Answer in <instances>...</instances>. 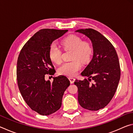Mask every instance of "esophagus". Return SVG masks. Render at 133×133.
I'll use <instances>...</instances> for the list:
<instances>
[{
	"label": "esophagus",
	"mask_w": 133,
	"mask_h": 133,
	"mask_svg": "<svg viewBox=\"0 0 133 133\" xmlns=\"http://www.w3.org/2000/svg\"><path fill=\"white\" fill-rule=\"evenodd\" d=\"M69 79L70 80V83H71V84L75 82V78L73 77H69Z\"/></svg>",
	"instance_id": "1"
}]
</instances>
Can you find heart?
I'll return each instance as SVG.
<instances>
[{
  "instance_id": "heart-1",
  "label": "heart",
  "mask_w": 133,
  "mask_h": 133,
  "mask_svg": "<svg viewBox=\"0 0 133 133\" xmlns=\"http://www.w3.org/2000/svg\"><path fill=\"white\" fill-rule=\"evenodd\" d=\"M64 49L71 50L70 62L64 63L59 67L58 71L60 75L75 76L82 67L83 62H87L90 59L93 49L90 43L82 40L80 37L71 35L65 37L61 42ZM49 57L53 63L59 64L62 62V50L55 43H51L49 49Z\"/></svg>"
}]
</instances>
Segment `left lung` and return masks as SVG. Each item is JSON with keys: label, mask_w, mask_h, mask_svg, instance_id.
I'll return each mask as SVG.
<instances>
[{"label": "left lung", "mask_w": 133, "mask_h": 133, "mask_svg": "<svg viewBox=\"0 0 133 133\" xmlns=\"http://www.w3.org/2000/svg\"><path fill=\"white\" fill-rule=\"evenodd\" d=\"M91 40L93 58L83 71L88 80H76L78 88V102L85 109L97 111L109 104L115 94L120 78V67L117 54L110 42L93 29H79ZM91 80L93 83H90Z\"/></svg>", "instance_id": "1"}]
</instances>
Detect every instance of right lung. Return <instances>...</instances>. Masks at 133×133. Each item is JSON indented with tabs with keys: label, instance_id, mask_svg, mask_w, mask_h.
<instances>
[{
	"label": "right lung",
	"instance_id": "add662e5",
	"mask_svg": "<svg viewBox=\"0 0 133 133\" xmlns=\"http://www.w3.org/2000/svg\"><path fill=\"white\" fill-rule=\"evenodd\" d=\"M67 30L43 29L24 45L17 62V81L24 100L33 111L43 116L53 114L61 107L62 97L69 86L66 76L45 80L46 75H54L55 70L49 57L53 41L62 36Z\"/></svg>",
	"mask_w": 133,
	"mask_h": 133
}]
</instances>
